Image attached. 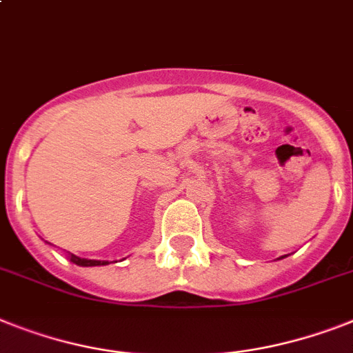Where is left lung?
<instances>
[{
  "label": "left lung",
  "mask_w": 353,
  "mask_h": 353,
  "mask_svg": "<svg viewBox=\"0 0 353 353\" xmlns=\"http://www.w3.org/2000/svg\"><path fill=\"white\" fill-rule=\"evenodd\" d=\"M281 258H283V256H281Z\"/></svg>",
  "instance_id": "8db88e82"
}]
</instances>
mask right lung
<instances>
[{
    "label": "right lung",
    "mask_w": 353,
    "mask_h": 353,
    "mask_svg": "<svg viewBox=\"0 0 353 353\" xmlns=\"http://www.w3.org/2000/svg\"><path fill=\"white\" fill-rule=\"evenodd\" d=\"M70 261H74L75 265H81V267H97V265H108V261H101V260H86V258H79L75 254L68 256Z\"/></svg>",
    "instance_id": "obj_1"
}]
</instances>
